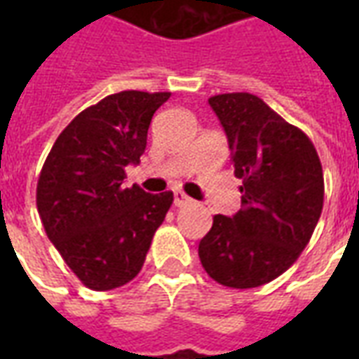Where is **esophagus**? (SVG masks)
<instances>
[{
    "label": "esophagus",
    "instance_id": "1",
    "mask_svg": "<svg viewBox=\"0 0 359 359\" xmlns=\"http://www.w3.org/2000/svg\"><path fill=\"white\" fill-rule=\"evenodd\" d=\"M175 200H172V202H175V205H177V208H182V205H187V203H190V198H188L187 194H184V192H182V190H175Z\"/></svg>",
    "mask_w": 359,
    "mask_h": 359
}]
</instances>
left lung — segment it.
Here are the masks:
<instances>
[{
  "mask_svg": "<svg viewBox=\"0 0 359 359\" xmlns=\"http://www.w3.org/2000/svg\"><path fill=\"white\" fill-rule=\"evenodd\" d=\"M225 128L242 208L215 215L198 246L219 285L256 288L283 275L308 246L323 210V169L298 126L246 92L210 97Z\"/></svg>",
  "mask_w": 359,
  "mask_h": 359,
  "instance_id": "left-lung-1",
  "label": "left lung"
}]
</instances>
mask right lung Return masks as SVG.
<instances>
[{"label": "right lung", "instance_id": "1", "mask_svg": "<svg viewBox=\"0 0 359 359\" xmlns=\"http://www.w3.org/2000/svg\"><path fill=\"white\" fill-rule=\"evenodd\" d=\"M171 92L126 90L90 105L67 125L38 179L36 205L48 238L92 290H111L140 273L172 192L123 187L140 163L151 117Z\"/></svg>", "mask_w": 359, "mask_h": 359}]
</instances>
